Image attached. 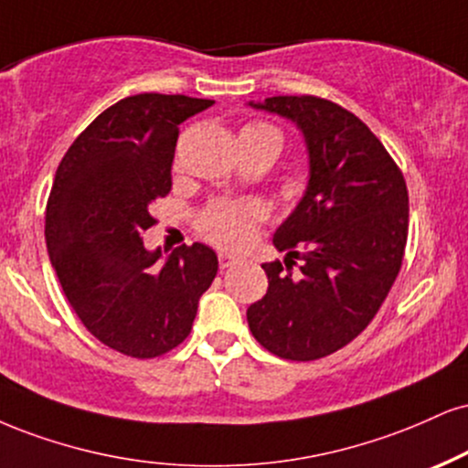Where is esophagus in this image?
Wrapping results in <instances>:
<instances>
[{
	"label": "esophagus",
	"mask_w": 468,
	"mask_h": 468,
	"mask_svg": "<svg viewBox=\"0 0 468 468\" xmlns=\"http://www.w3.org/2000/svg\"><path fill=\"white\" fill-rule=\"evenodd\" d=\"M218 259H219V270H227L233 266V263H238V257L229 255V252H219Z\"/></svg>",
	"instance_id": "obj_1"
}]
</instances>
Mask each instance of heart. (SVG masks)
<instances>
[{"instance_id": "obj_1", "label": "heart", "mask_w": 468, "mask_h": 468, "mask_svg": "<svg viewBox=\"0 0 468 468\" xmlns=\"http://www.w3.org/2000/svg\"><path fill=\"white\" fill-rule=\"evenodd\" d=\"M241 134H263L272 137L281 148V134L277 128L268 123H250ZM266 218V207L257 200H241V202H216L209 209L202 211L198 219L200 233L205 235L211 244L222 246V249L238 250L244 249L255 235L257 224Z\"/></svg>"}]
</instances>
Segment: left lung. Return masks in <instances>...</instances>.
<instances>
[{"mask_svg": "<svg viewBox=\"0 0 468 468\" xmlns=\"http://www.w3.org/2000/svg\"><path fill=\"white\" fill-rule=\"evenodd\" d=\"M252 109L292 120L309 152V183L274 233L288 250L263 263L268 292L246 312L255 340L274 356L309 362L346 346L368 326L401 270L408 187L370 128L316 95H277Z\"/></svg>", "mask_w": 468, "mask_h": 468, "instance_id": "1", "label": "left lung"}]
</instances>
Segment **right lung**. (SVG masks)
<instances>
[{
  "mask_svg": "<svg viewBox=\"0 0 468 468\" xmlns=\"http://www.w3.org/2000/svg\"><path fill=\"white\" fill-rule=\"evenodd\" d=\"M213 100L139 93L89 123L56 170L45 209L49 261L80 323L112 351L159 357L189 335L218 274L209 246L165 261L144 246L152 202L170 194L178 126Z\"/></svg>",
  "mask_w": 468,
  "mask_h": 468,
  "instance_id": "right-lung-1",
  "label": "right lung"
}]
</instances>
